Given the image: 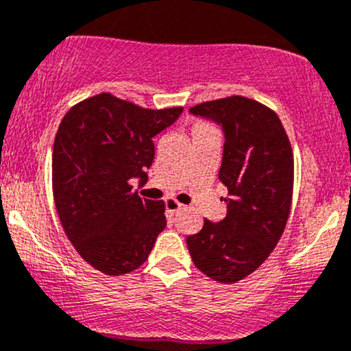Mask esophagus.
Segmentation results:
<instances>
[{"instance_id": "34e87169", "label": "esophagus", "mask_w": 351, "mask_h": 351, "mask_svg": "<svg viewBox=\"0 0 351 351\" xmlns=\"http://www.w3.org/2000/svg\"><path fill=\"white\" fill-rule=\"evenodd\" d=\"M165 208H167V212H172V214H176V212L182 210L184 206L180 202H177L176 199H167V200H165Z\"/></svg>"}]
</instances>
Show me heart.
<instances>
[{
    "instance_id": "1",
    "label": "heart",
    "mask_w": 351,
    "mask_h": 351,
    "mask_svg": "<svg viewBox=\"0 0 351 351\" xmlns=\"http://www.w3.org/2000/svg\"><path fill=\"white\" fill-rule=\"evenodd\" d=\"M197 125H206V124H197Z\"/></svg>"
}]
</instances>
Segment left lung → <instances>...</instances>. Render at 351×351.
<instances>
[{
	"mask_svg": "<svg viewBox=\"0 0 351 351\" xmlns=\"http://www.w3.org/2000/svg\"><path fill=\"white\" fill-rule=\"evenodd\" d=\"M189 112L222 128L219 179L228 195L226 217L204 220L187 247L202 274L235 283L257 270L282 237L293 192L292 145L277 114L249 97L202 102Z\"/></svg>",
	"mask_w": 351,
	"mask_h": 351,
	"instance_id": "1",
	"label": "left lung"
}]
</instances>
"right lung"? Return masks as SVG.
Returning a JSON list of instances; mask_svg holds the SVG:
<instances>
[{"instance_id": "right-lung-1", "label": "right lung", "mask_w": 351, "mask_h": 351, "mask_svg": "<svg viewBox=\"0 0 351 351\" xmlns=\"http://www.w3.org/2000/svg\"><path fill=\"white\" fill-rule=\"evenodd\" d=\"M182 108L143 109L108 93L71 108L53 147V194L66 235L80 255L106 275H123L147 261L164 230L162 200L141 199L154 160L152 139Z\"/></svg>"}]
</instances>
